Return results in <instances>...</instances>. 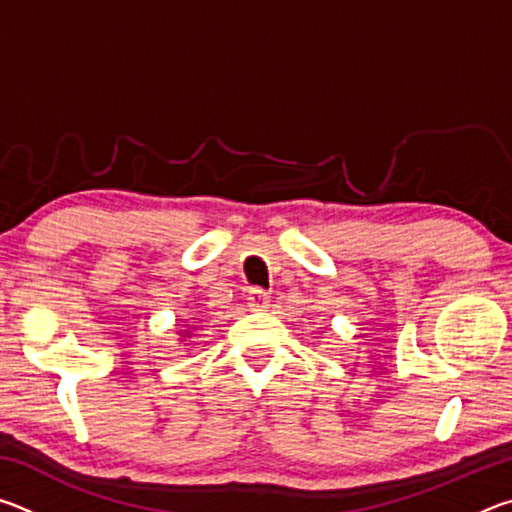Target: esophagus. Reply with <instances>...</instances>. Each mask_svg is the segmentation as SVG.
<instances>
[{
    "mask_svg": "<svg viewBox=\"0 0 512 512\" xmlns=\"http://www.w3.org/2000/svg\"><path fill=\"white\" fill-rule=\"evenodd\" d=\"M248 307L250 309H264L268 305V293L259 287H253L248 291Z\"/></svg>",
    "mask_w": 512,
    "mask_h": 512,
    "instance_id": "esophagus-1",
    "label": "esophagus"
}]
</instances>
